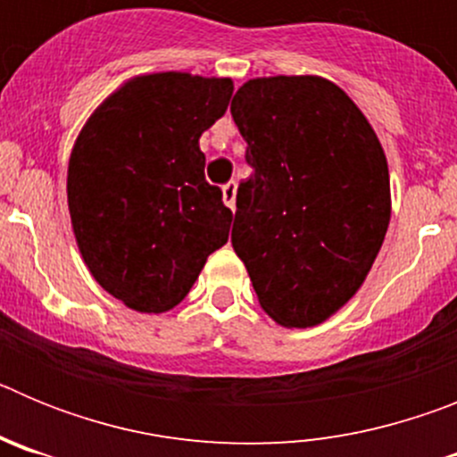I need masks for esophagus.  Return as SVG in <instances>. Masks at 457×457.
I'll list each match as a JSON object with an SVG mask.
<instances>
[{
    "mask_svg": "<svg viewBox=\"0 0 457 457\" xmlns=\"http://www.w3.org/2000/svg\"><path fill=\"white\" fill-rule=\"evenodd\" d=\"M221 194H224V204L231 210H236V194H237V183L236 180H228V183L221 187Z\"/></svg>",
    "mask_w": 457,
    "mask_h": 457,
    "instance_id": "1",
    "label": "esophagus"
}]
</instances>
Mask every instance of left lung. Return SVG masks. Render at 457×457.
<instances>
[{
  "label": "left lung",
  "instance_id": "1",
  "mask_svg": "<svg viewBox=\"0 0 457 457\" xmlns=\"http://www.w3.org/2000/svg\"><path fill=\"white\" fill-rule=\"evenodd\" d=\"M231 114L253 169L237 187L233 249L272 320L320 325L364 284L385 240V151L348 93L316 75L249 79Z\"/></svg>",
  "mask_w": 457,
  "mask_h": 457
}]
</instances>
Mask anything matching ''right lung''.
Wrapping results in <instances>:
<instances>
[{
	"instance_id": "right-lung-1",
	"label": "right lung",
	"mask_w": 457,
	"mask_h": 457,
	"mask_svg": "<svg viewBox=\"0 0 457 457\" xmlns=\"http://www.w3.org/2000/svg\"><path fill=\"white\" fill-rule=\"evenodd\" d=\"M231 93L228 78L139 75L93 112L72 146L68 210L79 253L130 309L180 304L228 240L233 212L205 180L199 137Z\"/></svg>"
}]
</instances>
